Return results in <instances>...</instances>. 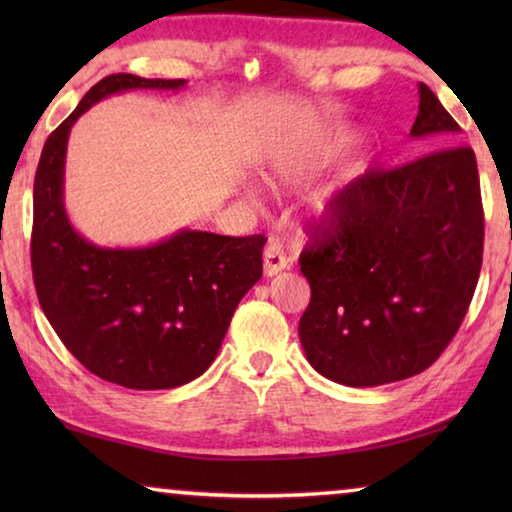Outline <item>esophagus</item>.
Segmentation results:
<instances>
[{
  "mask_svg": "<svg viewBox=\"0 0 512 512\" xmlns=\"http://www.w3.org/2000/svg\"><path fill=\"white\" fill-rule=\"evenodd\" d=\"M289 266V259H287V253H284V248L280 241H277L275 237L268 239V244L264 248V275L266 277H273L280 271H284V268Z\"/></svg>",
  "mask_w": 512,
  "mask_h": 512,
  "instance_id": "obj_1",
  "label": "esophagus"
}]
</instances>
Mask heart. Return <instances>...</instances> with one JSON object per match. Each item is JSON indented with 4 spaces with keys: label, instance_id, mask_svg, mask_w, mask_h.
Returning a JSON list of instances; mask_svg holds the SVG:
<instances>
[{
    "label": "heart",
    "instance_id": "obj_1",
    "mask_svg": "<svg viewBox=\"0 0 512 512\" xmlns=\"http://www.w3.org/2000/svg\"><path fill=\"white\" fill-rule=\"evenodd\" d=\"M284 176H293V169H287V171H284Z\"/></svg>",
    "mask_w": 512,
    "mask_h": 512
}]
</instances>
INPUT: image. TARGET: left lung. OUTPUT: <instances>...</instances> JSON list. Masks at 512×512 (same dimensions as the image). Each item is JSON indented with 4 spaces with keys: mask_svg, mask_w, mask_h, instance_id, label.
I'll list each match as a JSON object with an SVG mask.
<instances>
[{
    "mask_svg": "<svg viewBox=\"0 0 512 512\" xmlns=\"http://www.w3.org/2000/svg\"><path fill=\"white\" fill-rule=\"evenodd\" d=\"M461 131L427 85L411 137ZM300 271L311 300L300 343L320 375L381 386L418 375L454 339L483 259L474 151L433 149L395 169H370L332 196L309 232Z\"/></svg>",
    "mask_w": 512,
    "mask_h": 512,
    "instance_id": "obj_1",
    "label": "left lung"
}]
</instances>
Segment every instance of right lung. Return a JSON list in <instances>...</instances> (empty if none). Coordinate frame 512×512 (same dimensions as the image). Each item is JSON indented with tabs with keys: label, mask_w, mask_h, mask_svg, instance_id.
Masks as SVG:
<instances>
[{
	"label": "right lung",
	"mask_w": 512,
	"mask_h": 512,
	"mask_svg": "<svg viewBox=\"0 0 512 512\" xmlns=\"http://www.w3.org/2000/svg\"><path fill=\"white\" fill-rule=\"evenodd\" d=\"M183 79L110 74L47 137L33 183L31 268L40 307L92 375L135 391L176 388L210 368L239 300L262 277L264 235L180 230L146 248H101L63 205L67 137L92 103Z\"/></svg>",
	"instance_id": "1"
}]
</instances>
